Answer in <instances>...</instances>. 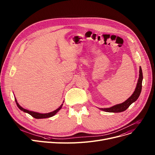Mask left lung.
Listing matches in <instances>:
<instances>
[{
  "mask_svg": "<svg viewBox=\"0 0 155 155\" xmlns=\"http://www.w3.org/2000/svg\"><path fill=\"white\" fill-rule=\"evenodd\" d=\"M142 81H143V72L141 67H140V77L138 78L137 84L136 87L135 91L134 93L132 94V95L127 99L125 102L123 103L117 104L114 105V106H112L109 108H101L100 109L102 110H104L105 112H120L126 110L131 104H132L134 102H135L139 97L141 89H142Z\"/></svg>",
  "mask_w": 155,
  "mask_h": 155,
  "instance_id": "8db88e82",
  "label": "left lung"
}]
</instances>
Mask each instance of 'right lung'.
Returning a JSON list of instances; mask_svg holds the SVG:
<instances>
[{"label": "right lung", "instance_id": "add662e5", "mask_svg": "<svg viewBox=\"0 0 155 155\" xmlns=\"http://www.w3.org/2000/svg\"><path fill=\"white\" fill-rule=\"evenodd\" d=\"M15 101L16 102V104H17L18 107H19V109H21V110H22L23 112H27L29 114H30L31 116L33 117L35 119H44V118H48V117H52L53 116H54L58 112L62 107V105H63V104L60 105V107L59 108L57 109L56 110L51 112H50V113H46V114H41V113H38V112H32V111H30V110H28L27 109H25L22 108L21 105L18 103L17 102V100L15 99Z\"/></svg>", "mask_w": 155, "mask_h": 155}]
</instances>
